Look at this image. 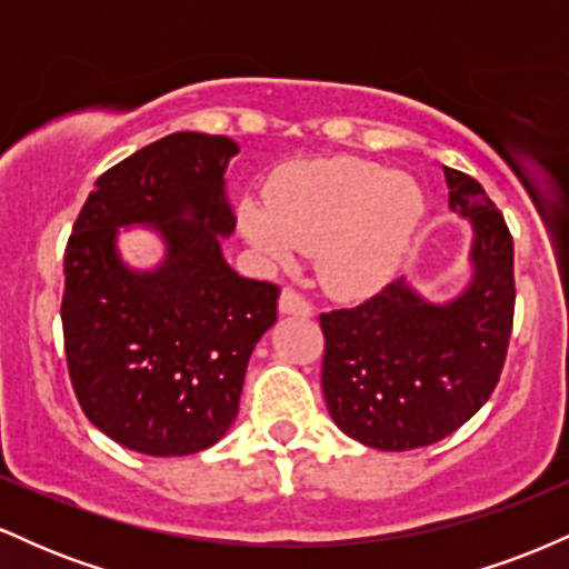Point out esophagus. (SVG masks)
<instances>
[{"label":"esophagus","instance_id":"34e87169","mask_svg":"<svg viewBox=\"0 0 569 569\" xmlns=\"http://www.w3.org/2000/svg\"><path fill=\"white\" fill-rule=\"evenodd\" d=\"M278 310L283 312V316H299V318H310V316H312L310 302H307L302 293H297L293 289H283V291H280Z\"/></svg>","mask_w":569,"mask_h":569}]
</instances>
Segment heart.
Returning <instances> with one entry per match:
<instances>
[{
    "label": "heart",
    "mask_w": 569,
    "mask_h": 569,
    "mask_svg": "<svg viewBox=\"0 0 569 569\" xmlns=\"http://www.w3.org/2000/svg\"><path fill=\"white\" fill-rule=\"evenodd\" d=\"M426 213V194L409 176L361 158H329L280 171L270 198L246 194L238 227L270 264H291L316 248L326 289L367 299L398 276Z\"/></svg>",
    "instance_id": "heart-1"
}]
</instances>
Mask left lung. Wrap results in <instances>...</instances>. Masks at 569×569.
Listing matches in <instances>:
<instances>
[{"mask_svg":"<svg viewBox=\"0 0 569 569\" xmlns=\"http://www.w3.org/2000/svg\"><path fill=\"white\" fill-rule=\"evenodd\" d=\"M449 211L471 224L468 280L449 299L407 278L352 310L323 312V398L350 439L407 452L447 439L487 403L513 323V240L471 176L443 166Z\"/></svg>","mask_w":569,"mask_h":569,"instance_id":"1","label":"left lung"}]
</instances>
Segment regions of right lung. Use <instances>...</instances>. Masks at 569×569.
Masks as SVG:
<instances>
[{
    "label": "right lung",
    "instance_id": "right-lung-1",
    "mask_svg": "<svg viewBox=\"0 0 569 569\" xmlns=\"http://www.w3.org/2000/svg\"><path fill=\"white\" fill-rule=\"evenodd\" d=\"M227 136L181 130L139 149L84 200L63 257L61 321L88 420L133 452L184 457L238 417L248 358L278 321V286L238 276L221 243L234 211ZM161 240L152 268L121 259L119 234Z\"/></svg>",
    "mask_w": 569,
    "mask_h": 569
}]
</instances>
